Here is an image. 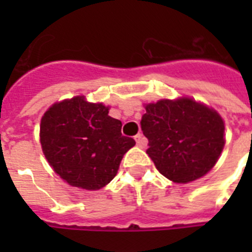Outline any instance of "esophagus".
Instances as JSON below:
<instances>
[{
	"mask_svg": "<svg viewBox=\"0 0 252 252\" xmlns=\"http://www.w3.org/2000/svg\"><path fill=\"white\" fill-rule=\"evenodd\" d=\"M134 141H136V145L140 146V148H144L146 145V140L142 134L138 133L137 136H134Z\"/></svg>",
	"mask_w": 252,
	"mask_h": 252,
	"instance_id": "esophagus-1",
	"label": "esophagus"
}]
</instances>
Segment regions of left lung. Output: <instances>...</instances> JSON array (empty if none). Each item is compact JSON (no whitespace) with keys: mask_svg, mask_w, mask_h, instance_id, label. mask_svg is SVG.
I'll return each instance as SVG.
<instances>
[{"mask_svg":"<svg viewBox=\"0 0 252 252\" xmlns=\"http://www.w3.org/2000/svg\"><path fill=\"white\" fill-rule=\"evenodd\" d=\"M144 108L146 153L162 175L186 184L215 167L225 146V122L215 108L189 96L144 103Z\"/></svg>","mask_w":252,"mask_h":252,"instance_id":"obj_1","label":"left lung"}]
</instances>
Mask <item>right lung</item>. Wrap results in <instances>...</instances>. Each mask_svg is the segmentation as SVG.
Instances as JSON below:
<instances>
[{
	"label": "right lung",
	"mask_w": 252,
	"mask_h": 252,
	"mask_svg": "<svg viewBox=\"0 0 252 252\" xmlns=\"http://www.w3.org/2000/svg\"><path fill=\"white\" fill-rule=\"evenodd\" d=\"M110 106L85 95L53 103L40 120V145L53 171L72 187L96 191L118 174L133 138L122 136V122Z\"/></svg>",
	"instance_id": "right-lung-1"
}]
</instances>
